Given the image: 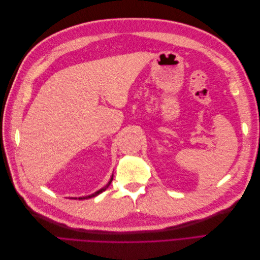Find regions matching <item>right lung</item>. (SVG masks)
I'll use <instances>...</instances> for the list:
<instances>
[{"mask_svg":"<svg viewBox=\"0 0 260 260\" xmlns=\"http://www.w3.org/2000/svg\"><path fill=\"white\" fill-rule=\"evenodd\" d=\"M112 181H113V176H112V178H111V180H109V182L104 186V187H102L101 190H99V191H96L95 193H93V194H91V195H89V196H84V198H79V200H85V199H91V198H95L96 195H99L100 193H102V192H104L106 188L109 186V184L112 183ZM76 199V198H75Z\"/></svg>","mask_w":260,"mask_h":260,"instance_id":"1","label":"right lung"}]
</instances>
